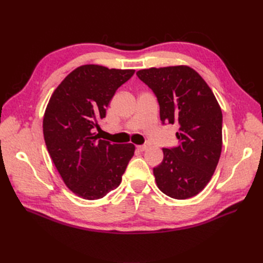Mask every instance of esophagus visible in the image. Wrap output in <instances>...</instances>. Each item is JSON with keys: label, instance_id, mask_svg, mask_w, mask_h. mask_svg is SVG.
Here are the masks:
<instances>
[{"label": "esophagus", "instance_id": "obj_1", "mask_svg": "<svg viewBox=\"0 0 263 263\" xmlns=\"http://www.w3.org/2000/svg\"><path fill=\"white\" fill-rule=\"evenodd\" d=\"M136 148L139 151H145L147 149V146L146 145H139V146H136Z\"/></svg>", "mask_w": 263, "mask_h": 263}]
</instances>
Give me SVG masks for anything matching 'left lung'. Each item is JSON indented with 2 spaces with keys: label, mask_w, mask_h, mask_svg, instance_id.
<instances>
[{
  "label": "left lung",
  "mask_w": 263,
  "mask_h": 263,
  "mask_svg": "<svg viewBox=\"0 0 263 263\" xmlns=\"http://www.w3.org/2000/svg\"><path fill=\"white\" fill-rule=\"evenodd\" d=\"M154 91L164 124H179V145L163 148V160L154 168L159 190L185 200L208 185L219 161L222 146V114L211 87L187 66L137 71Z\"/></svg>",
  "instance_id": "1"
}]
</instances>
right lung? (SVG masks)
<instances>
[{
  "mask_svg": "<svg viewBox=\"0 0 263 263\" xmlns=\"http://www.w3.org/2000/svg\"><path fill=\"white\" fill-rule=\"evenodd\" d=\"M134 73L99 65L78 67L53 91L46 107L47 149L65 184L84 200H99L121 184L134 156L133 144L112 145L92 133L116 90Z\"/></svg>",
  "mask_w": 263,
  "mask_h": 263,
  "instance_id": "add662e5",
  "label": "right lung"
}]
</instances>
